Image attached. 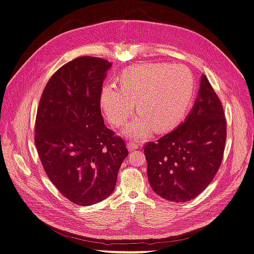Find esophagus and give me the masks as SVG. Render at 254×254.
Segmentation results:
<instances>
[{"instance_id":"obj_1","label":"esophagus","mask_w":254,"mask_h":254,"mask_svg":"<svg viewBox=\"0 0 254 254\" xmlns=\"http://www.w3.org/2000/svg\"><path fill=\"white\" fill-rule=\"evenodd\" d=\"M140 146H141V144H139V143H136V142H134V141H130V142H128V144H127V147H128V149L131 151V150H135V149H137V148H140Z\"/></svg>"}]
</instances>
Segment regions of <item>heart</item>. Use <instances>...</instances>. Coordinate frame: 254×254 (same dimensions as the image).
Here are the masks:
<instances>
[{
	"instance_id": "heart-1",
	"label": "heart",
	"mask_w": 254,
	"mask_h": 254,
	"mask_svg": "<svg viewBox=\"0 0 254 254\" xmlns=\"http://www.w3.org/2000/svg\"><path fill=\"white\" fill-rule=\"evenodd\" d=\"M120 86L107 83L99 97L111 124L120 126L133 112L141 118L128 123L124 133L143 140L150 132L175 126L188 110L194 90L193 74L182 64H144L126 67L119 76Z\"/></svg>"
}]
</instances>
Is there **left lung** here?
<instances>
[{"mask_svg": "<svg viewBox=\"0 0 254 254\" xmlns=\"http://www.w3.org/2000/svg\"><path fill=\"white\" fill-rule=\"evenodd\" d=\"M227 137L224 109L205 75L186 121L144 147L151 189L166 200L186 202L209 186L220 166Z\"/></svg>", "mask_w": 254, "mask_h": 254, "instance_id": "obj_1", "label": "left lung"}]
</instances>
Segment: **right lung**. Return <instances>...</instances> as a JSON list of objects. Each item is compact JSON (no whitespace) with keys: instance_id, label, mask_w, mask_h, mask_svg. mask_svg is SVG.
Here are the masks:
<instances>
[{"instance_id":"obj_1","label":"right lung","mask_w":254,"mask_h":254,"mask_svg":"<svg viewBox=\"0 0 254 254\" xmlns=\"http://www.w3.org/2000/svg\"><path fill=\"white\" fill-rule=\"evenodd\" d=\"M112 64L83 56L61 66L45 86L37 111L35 144L49 179L68 200L91 205L110 196L124 141L104 124L102 86Z\"/></svg>"}]
</instances>
